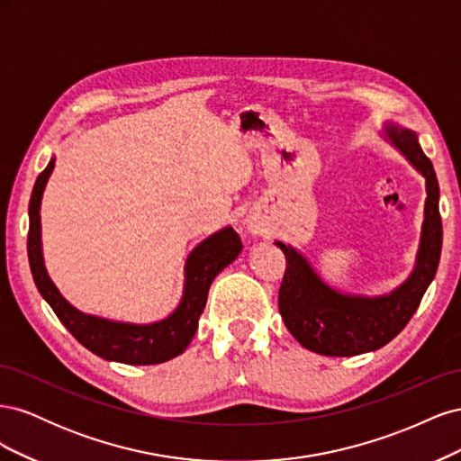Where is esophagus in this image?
I'll use <instances>...</instances> for the list:
<instances>
[{"label":"esophagus","instance_id":"esophagus-1","mask_svg":"<svg viewBox=\"0 0 461 461\" xmlns=\"http://www.w3.org/2000/svg\"><path fill=\"white\" fill-rule=\"evenodd\" d=\"M246 229H248L249 234H254V236H261L265 232V227H263L261 219L256 217V215H248L246 217Z\"/></svg>","mask_w":461,"mask_h":461}]
</instances>
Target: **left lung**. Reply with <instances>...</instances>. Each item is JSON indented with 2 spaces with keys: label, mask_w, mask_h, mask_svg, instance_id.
<instances>
[{
  "label": "left lung",
  "mask_w": 461,
  "mask_h": 461,
  "mask_svg": "<svg viewBox=\"0 0 461 461\" xmlns=\"http://www.w3.org/2000/svg\"><path fill=\"white\" fill-rule=\"evenodd\" d=\"M381 138L398 149L425 178V212L420 248L410 276L388 294H348L329 286L298 248L275 242L286 258L278 290V312L286 329L303 348L321 356L350 357L375 352L393 340L420 308L437 275L442 249L438 180L417 134L396 122H384Z\"/></svg>",
  "instance_id": "8db88e82"
}]
</instances>
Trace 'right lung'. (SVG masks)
<instances>
[{
    "label": "right lung",
    "mask_w": 461,
    "mask_h": 461,
    "mask_svg": "<svg viewBox=\"0 0 461 461\" xmlns=\"http://www.w3.org/2000/svg\"><path fill=\"white\" fill-rule=\"evenodd\" d=\"M55 158L36 178L31 196L29 217V261L32 278L41 294L59 317L67 330L95 356L127 366H156L183 354L198 329V319L205 308L207 292L213 278L242 252L240 236L225 227L207 236L192 249L185 261L183 298L173 313L153 323H124L77 310L63 298L48 275L41 254L40 205L48 180L53 173Z\"/></svg>",
    "instance_id": "add662e5"
}]
</instances>
